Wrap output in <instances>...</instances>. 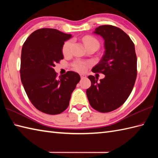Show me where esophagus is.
Here are the masks:
<instances>
[{
  "instance_id": "1",
  "label": "esophagus",
  "mask_w": 158,
  "mask_h": 158,
  "mask_svg": "<svg viewBox=\"0 0 158 158\" xmlns=\"http://www.w3.org/2000/svg\"><path fill=\"white\" fill-rule=\"evenodd\" d=\"M80 77H81V79L86 78V75H84V74H80Z\"/></svg>"
}]
</instances>
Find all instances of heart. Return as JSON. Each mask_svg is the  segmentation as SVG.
Masks as SVG:
<instances>
[{"mask_svg":"<svg viewBox=\"0 0 158 158\" xmlns=\"http://www.w3.org/2000/svg\"><path fill=\"white\" fill-rule=\"evenodd\" d=\"M83 43H84L85 47L90 45H97L98 46H99V42L98 40H97L96 38L93 37L92 36H85V37L83 38ZM73 45V41L72 40H69V41L65 42L62 48V52H63L64 55L69 56L70 54ZM88 64H89L87 62L77 61L73 64V67L76 70H77V71L83 72L85 71Z\"/></svg>","mask_w":158,"mask_h":158,"instance_id":"b5f03b06","label":"heart"}]
</instances>
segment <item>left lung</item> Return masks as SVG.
<instances>
[{
	"label": "left lung",
	"mask_w": 158,
	"mask_h": 158,
	"mask_svg": "<svg viewBox=\"0 0 158 158\" xmlns=\"http://www.w3.org/2000/svg\"><path fill=\"white\" fill-rule=\"evenodd\" d=\"M94 34L102 36L105 53L92 71L100 72L105 78L88 76L91 87L86 90L92 108L108 113L119 108L128 98L136 79L137 59L135 44L122 29L110 25L96 28Z\"/></svg>",
	"instance_id": "1"
}]
</instances>
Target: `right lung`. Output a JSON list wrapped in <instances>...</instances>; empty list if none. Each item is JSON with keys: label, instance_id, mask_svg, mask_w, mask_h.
I'll return each mask as SVG.
<instances>
[{"label": "right lung", "instance_id": "1", "mask_svg": "<svg viewBox=\"0 0 158 158\" xmlns=\"http://www.w3.org/2000/svg\"><path fill=\"white\" fill-rule=\"evenodd\" d=\"M71 37L58 30L41 28L33 32L23 45L21 81L32 105L43 113L56 115L65 110L81 79L73 71L58 78L53 69L64 58V42Z\"/></svg>", "mask_w": 158, "mask_h": 158}]
</instances>
